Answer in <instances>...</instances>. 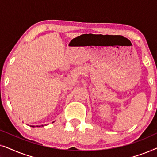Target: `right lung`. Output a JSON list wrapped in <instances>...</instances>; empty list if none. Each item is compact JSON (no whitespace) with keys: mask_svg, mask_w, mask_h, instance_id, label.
Here are the masks:
<instances>
[{"mask_svg":"<svg viewBox=\"0 0 157 157\" xmlns=\"http://www.w3.org/2000/svg\"><path fill=\"white\" fill-rule=\"evenodd\" d=\"M44 126V125H42L41 126ZM32 126V127H36V126H37V127H38V126Z\"/></svg>","mask_w":157,"mask_h":157,"instance_id":"right-lung-1","label":"right lung"}]
</instances>
